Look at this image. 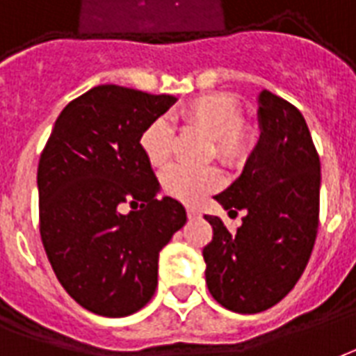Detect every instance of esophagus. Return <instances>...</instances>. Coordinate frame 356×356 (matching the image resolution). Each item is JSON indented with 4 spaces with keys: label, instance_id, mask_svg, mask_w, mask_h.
I'll list each match as a JSON object with an SVG mask.
<instances>
[{
    "label": "esophagus",
    "instance_id": "obj_1",
    "mask_svg": "<svg viewBox=\"0 0 356 356\" xmlns=\"http://www.w3.org/2000/svg\"><path fill=\"white\" fill-rule=\"evenodd\" d=\"M186 215H188V218H198L200 217V209L198 207H186Z\"/></svg>",
    "mask_w": 356,
    "mask_h": 356
}]
</instances>
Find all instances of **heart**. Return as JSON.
<instances>
[{"label":"heart","instance_id":"obj_1","mask_svg":"<svg viewBox=\"0 0 356 356\" xmlns=\"http://www.w3.org/2000/svg\"><path fill=\"white\" fill-rule=\"evenodd\" d=\"M179 117L188 130L209 138L211 152L225 164H239L252 147V131L241 122L238 99L225 92H211L191 99L181 109ZM171 126L165 118H156L141 134V149L152 168H162L171 156ZM220 185L217 168L185 170L173 165L162 173V186L173 198L188 204L200 202Z\"/></svg>","mask_w":356,"mask_h":356}]
</instances>
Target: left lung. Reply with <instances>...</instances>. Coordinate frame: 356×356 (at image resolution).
<instances>
[{"label": "left lung", "mask_w": 356, "mask_h": 356, "mask_svg": "<svg viewBox=\"0 0 356 356\" xmlns=\"http://www.w3.org/2000/svg\"><path fill=\"white\" fill-rule=\"evenodd\" d=\"M260 139L243 173L215 196L225 209H243L238 232L218 217L204 247L205 281L218 304L260 313L285 298L312 257L318 228L321 160L302 113L283 97L259 96Z\"/></svg>", "instance_id": "1"}]
</instances>
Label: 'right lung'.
I'll use <instances>...</instances> for the list:
<instances>
[{
    "label": "right lung",
    "mask_w": 356,
    "mask_h": 356,
    "mask_svg": "<svg viewBox=\"0 0 356 356\" xmlns=\"http://www.w3.org/2000/svg\"><path fill=\"white\" fill-rule=\"evenodd\" d=\"M177 97L99 84L65 105L38 168L39 230L65 292L84 309L126 317L152 298L158 254L186 222L141 149ZM124 203L138 212L120 213Z\"/></svg>",
    "instance_id": "obj_1"
}]
</instances>
